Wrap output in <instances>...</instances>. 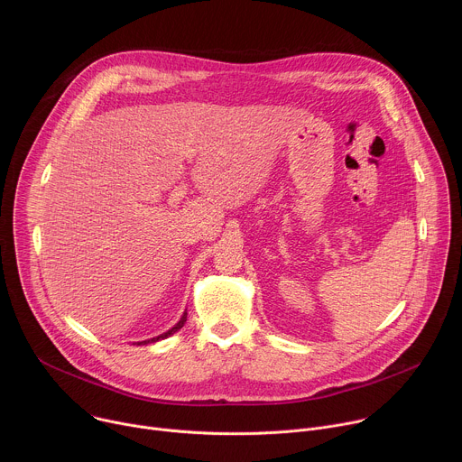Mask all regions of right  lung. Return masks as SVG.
Instances as JSON below:
<instances>
[{
  "label": "right lung",
  "instance_id": "right-lung-1",
  "mask_svg": "<svg viewBox=\"0 0 462 462\" xmlns=\"http://www.w3.org/2000/svg\"><path fill=\"white\" fill-rule=\"evenodd\" d=\"M186 323V312L180 316V319L170 328V331H166V333H162V335H159L157 338H150V340H144V342H137L139 346H143V344H153V342H159V340H164V338H168V337H171L173 333H177L179 331V328L182 327Z\"/></svg>",
  "mask_w": 462,
  "mask_h": 462
}]
</instances>
